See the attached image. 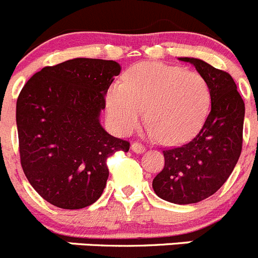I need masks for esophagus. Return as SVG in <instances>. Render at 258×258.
<instances>
[{
	"mask_svg": "<svg viewBox=\"0 0 258 258\" xmlns=\"http://www.w3.org/2000/svg\"><path fill=\"white\" fill-rule=\"evenodd\" d=\"M132 150L136 153H142L145 152L146 147L142 145V143H139V142H133V143H132Z\"/></svg>",
	"mask_w": 258,
	"mask_h": 258,
	"instance_id": "esophagus-1",
	"label": "esophagus"
}]
</instances>
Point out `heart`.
Here are the masks:
<instances>
[{"mask_svg":"<svg viewBox=\"0 0 258 258\" xmlns=\"http://www.w3.org/2000/svg\"><path fill=\"white\" fill-rule=\"evenodd\" d=\"M211 88L200 73L165 63L142 62L127 70L122 83L106 93L108 117L116 131H133L143 116L148 131L167 145L195 136L209 115Z\"/></svg>","mask_w":258,"mask_h":258,"instance_id":"b5f03b06","label":"heart"}]
</instances>
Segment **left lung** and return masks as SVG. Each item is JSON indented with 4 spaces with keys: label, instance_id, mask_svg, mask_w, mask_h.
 Returning <instances> with one entry per match:
<instances>
[{
    "label": "left lung",
    "instance_id": "left-lung-1",
    "mask_svg": "<svg viewBox=\"0 0 258 258\" xmlns=\"http://www.w3.org/2000/svg\"><path fill=\"white\" fill-rule=\"evenodd\" d=\"M190 62L209 82L211 110L195 138L162 151L165 166L152 181L160 198L189 205L209 198L228 180L242 152L244 102L231 75L198 58Z\"/></svg>",
    "mask_w": 258,
    "mask_h": 258
}]
</instances>
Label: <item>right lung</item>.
Masks as SVG:
<instances>
[{"instance_id": "add662e5", "label": "right lung", "mask_w": 258, "mask_h": 258, "mask_svg": "<svg viewBox=\"0 0 258 258\" xmlns=\"http://www.w3.org/2000/svg\"><path fill=\"white\" fill-rule=\"evenodd\" d=\"M120 65L73 58L35 73L16 101L20 164L51 205L78 210L96 202L108 178L107 158L131 143L100 124L105 94Z\"/></svg>"}]
</instances>
